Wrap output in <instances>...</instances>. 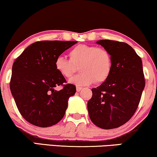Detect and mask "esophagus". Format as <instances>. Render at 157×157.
I'll return each instance as SVG.
<instances>
[{"label": "esophagus", "instance_id": "obj_1", "mask_svg": "<svg viewBox=\"0 0 157 157\" xmlns=\"http://www.w3.org/2000/svg\"><path fill=\"white\" fill-rule=\"evenodd\" d=\"M82 87H80V86H77V87H76V90H77V92H79V91H80L81 90H82Z\"/></svg>", "mask_w": 157, "mask_h": 157}]
</instances>
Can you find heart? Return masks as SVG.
<instances>
[{
    "label": "heart",
    "instance_id": "obj_1",
    "mask_svg": "<svg viewBox=\"0 0 157 157\" xmlns=\"http://www.w3.org/2000/svg\"><path fill=\"white\" fill-rule=\"evenodd\" d=\"M69 56L70 60L61 56L56 57L55 69L61 76L69 78L76 71L75 66L80 64L79 70L81 72L69 80L77 86L104 82L112 73V55L104 48L77 45L69 51Z\"/></svg>",
    "mask_w": 157,
    "mask_h": 157
}]
</instances>
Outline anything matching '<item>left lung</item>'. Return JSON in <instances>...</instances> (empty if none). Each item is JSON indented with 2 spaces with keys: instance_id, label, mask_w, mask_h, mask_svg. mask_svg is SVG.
<instances>
[{
  "instance_id": "8db88e82",
  "label": "left lung",
  "mask_w": 157,
  "mask_h": 157,
  "mask_svg": "<svg viewBox=\"0 0 157 157\" xmlns=\"http://www.w3.org/2000/svg\"><path fill=\"white\" fill-rule=\"evenodd\" d=\"M97 43L112 55V71L100 86L92 89L88 110L95 125L109 130L123 125L133 116L145 78L141 59L130 45L110 40H101Z\"/></svg>"
}]
</instances>
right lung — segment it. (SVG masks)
<instances>
[{"label": "right lung", "instance_id": "obj_1", "mask_svg": "<svg viewBox=\"0 0 157 157\" xmlns=\"http://www.w3.org/2000/svg\"><path fill=\"white\" fill-rule=\"evenodd\" d=\"M77 41L42 40L28 46L12 67L10 89L21 116L33 125L47 128L64 117L75 85L55 69V59ZM62 86L57 91L55 88Z\"/></svg>", "mask_w": 157, "mask_h": 157}]
</instances>
